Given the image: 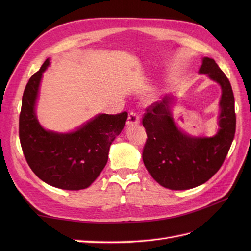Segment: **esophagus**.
I'll return each mask as SVG.
<instances>
[{
  "mask_svg": "<svg viewBox=\"0 0 251 251\" xmlns=\"http://www.w3.org/2000/svg\"><path fill=\"white\" fill-rule=\"evenodd\" d=\"M138 124H139L138 114H136L135 112H131L130 114H128L126 125L127 126H134V125H138Z\"/></svg>",
  "mask_w": 251,
  "mask_h": 251,
  "instance_id": "obj_1",
  "label": "esophagus"
}]
</instances>
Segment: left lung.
I'll return each mask as SVG.
<instances>
[{
    "label": "left lung",
    "instance_id": "obj_1",
    "mask_svg": "<svg viewBox=\"0 0 251 251\" xmlns=\"http://www.w3.org/2000/svg\"><path fill=\"white\" fill-rule=\"evenodd\" d=\"M199 73L218 82L220 100L219 130L212 137H193L182 132L173 119V96L151 104L142 119L148 139L143 163L159 184L184 191L208 181L221 168L235 132L234 97L231 85L212 58L204 57Z\"/></svg>",
    "mask_w": 251,
    "mask_h": 251
}]
</instances>
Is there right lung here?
Here are the masks:
<instances>
[{"label": "right lung", "mask_w": 251, "mask_h": 251, "mask_svg": "<svg viewBox=\"0 0 251 251\" xmlns=\"http://www.w3.org/2000/svg\"><path fill=\"white\" fill-rule=\"evenodd\" d=\"M47 58L30 77L22 98L19 134L23 153L32 172L47 184L68 191L85 189L108 162L109 150L126 125L127 113L98 114L70 133L45 130L35 105Z\"/></svg>", "instance_id": "add662e5"}]
</instances>
